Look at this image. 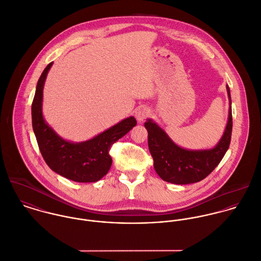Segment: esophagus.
Here are the masks:
<instances>
[{"label":"esophagus","instance_id":"esophagus-1","mask_svg":"<svg viewBox=\"0 0 261 261\" xmlns=\"http://www.w3.org/2000/svg\"><path fill=\"white\" fill-rule=\"evenodd\" d=\"M149 110L146 107H139L138 109H136L135 111V118L138 122L143 121L144 119H146L149 116Z\"/></svg>","mask_w":261,"mask_h":261}]
</instances>
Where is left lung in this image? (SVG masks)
I'll use <instances>...</instances> for the list:
<instances>
[{
  "label": "left lung",
  "mask_w": 261,
  "mask_h": 261,
  "mask_svg": "<svg viewBox=\"0 0 261 261\" xmlns=\"http://www.w3.org/2000/svg\"><path fill=\"white\" fill-rule=\"evenodd\" d=\"M229 97V118L225 132L218 144L210 149H186L177 145L154 121L147 119L144 127L148 132V148L158 175L166 182L185 185L206 178L226 154L232 136V99Z\"/></svg>",
  "instance_id": "left-lung-1"
}]
</instances>
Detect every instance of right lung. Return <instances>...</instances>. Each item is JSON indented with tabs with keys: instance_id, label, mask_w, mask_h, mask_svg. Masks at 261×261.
Masks as SVG:
<instances>
[{
	"instance_id": "obj_1",
	"label": "right lung",
	"mask_w": 261,
	"mask_h": 261,
	"mask_svg": "<svg viewBox=\"0 0 261 261\" xmlns=\"http://www.w3.org/2000/svg\"><path fill=\"white\" fill-rule=\"evenodd\" d=\"M51 66L53 62L41 73L31 106L32 128L39 150L46 165L55 173L74 182H97L108 174L112 166V158L109 154L112 144L126 135L137 122L134 117L126 118L82 142L62 138L45 122L42 115L43 86Z\"/></svg>"
}]
</instances>
